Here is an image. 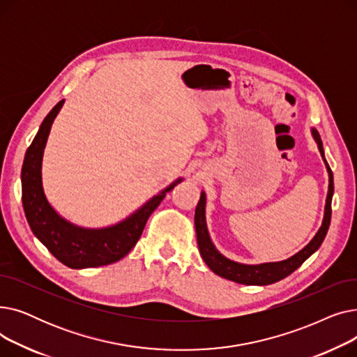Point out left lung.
<instances>
[{"label": "left lung", "mask_w": 357, "mask_h": 357, "mask_svg": "<svg viewBox=\"0 0 357 357\" xmlns=\"http://www.w3.org/2000/svg\"><path fill=\"white\" fill-rule=\"evenodd\" d=\"M312 139L315 140L318 150H320L321 158L326 163V169L328 174V191L326 198V207H324V217L321 227L318 229L315 236L311 238V241L305 248H303L291 257L279 261H266V264H257V265H246L240 264V261H234L229 257L224 256L218 252V249L214 246V243L210 237V231L207 227V218H205V205H207V195L204 191H201V197L198 201V205L195 208V231H197V241L198 249L201 253V257L204 259L207 266L218 276L226 278L233 282L243 284V285H271L278 282V280L287 278L291 275L295 269L301 266L304 261L318 250L321 246V243L327 234V230L330 227L331 221V199L334 194V181H333V172L326 160L323 142L318 131L312 127L311 128Z\"/></svg>", "instance_id": "left-lung-1"}]
</instances>
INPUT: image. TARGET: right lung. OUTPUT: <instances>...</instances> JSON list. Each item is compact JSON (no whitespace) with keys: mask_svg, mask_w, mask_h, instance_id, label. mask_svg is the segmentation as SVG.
I'll return each mask as SVG.
<instances>
[{"mask_svg":"<svg viewBox=\"0 0 357 357\" xmlns=\"http://www.w3.org/2000/svg\"><path fill=\"white\" fill-rule=\"evenodd\" d=\"M63 104L65 100L52 108L26 152L22 169L24 214L33 234L65 266L86 269L116 264L136 246L150 214L158 208L166 192L172 191L183 178L169 183L160 192L147 199L140 208L112 226L89 229L70 222L52 207L45 194L42 178L47 137Z\"/></svg>","mask_w":357,"mask_h":357,"instance_id":"obj_1","label":"right lung"}]
</instances>
